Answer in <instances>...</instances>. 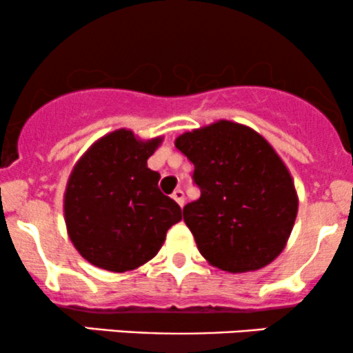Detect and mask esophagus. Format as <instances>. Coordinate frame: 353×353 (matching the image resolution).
<instances>
[{"mask_svg":"<svg viewBox=\"0 0 353 353\" xmlns=\"http://www.w3.org/2000/svg\"><path fill=\"white\" fill-rule=\"evenodd\" d=\"M172 199H174V201H176V202H177V204H179V205H181V208H182V205H184V202H185L184 192H182V190H181V189H176V190H174V192H172Z\"/></svg>","mask_w":353,"mask_h":353,"instance_id":"esophagus-1","label":"esophagus"}]
</instances>
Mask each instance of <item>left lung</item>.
I'll list each match as a JSON object with an SVG mask.
<instances>
[{"label": "left lung", "mask_w": 353, "mask_h": 353, "mask_svg": "<svg viewBox=\"0 0 353 353\" xmlns=\"http://www.w3.org/2000/svg\"><path fill=\"white\" fill-rule=\"evenodd\" d=\"M176 148L194 164L201 197L184 208L202 257L225 272L265 267L282 252L297 217L289 169L254 129L217 121L184 132Z\"/></svg>", "instance_id": "1"}]
</instances>
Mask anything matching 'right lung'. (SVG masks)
Returning <instances> with one entry per match:
<instances>
[{
	"label": "right lung",
	"mask_w": 353,
	"mask_h": 353,
	"mask_svg": "<svg viewBox=\"0 0 353 353\" xmlns=\"http://www.w3.org/2000/svg\"><path fill=\"white\" fill-rule=\"evenodd\" d=\"M163 137L141 141L129 129L109 132L84 152L64 192V221L78 252L111 272L134 270L159 252L182 219L161 192L148 159Z\"/></svg>",
	"instance_id": "1"
}]
</instances>
